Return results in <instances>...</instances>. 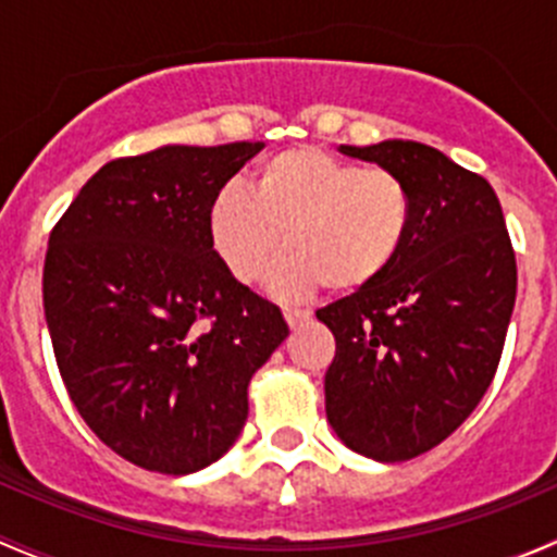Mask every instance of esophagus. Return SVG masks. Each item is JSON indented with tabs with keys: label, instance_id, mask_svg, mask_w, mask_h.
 <instances>
[{
	"label": "esophagus",
	"instance_id": "obj_1",
	"mask_svg": "<svg viewBox=\"0 0 557 557\" xmlns=\"http://www.w3.org/2000/svg\"><path fill=\"white\" fill-rule=\"evenodd\" d=\"M283 314H285V323H288L290 329H301V325L310 320V310H296V307H285Z\"/></svg>",
	"mask_w": 557,
	"mask_h": 557
}]
</instances>
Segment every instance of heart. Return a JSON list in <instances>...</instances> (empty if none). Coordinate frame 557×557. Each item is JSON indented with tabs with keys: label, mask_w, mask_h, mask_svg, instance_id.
Returning a JSON list of instances; mask_svg holds the SVG:
<instances>
[{
	"label": "heart",
	"mask_w": 557,
	"mask_h": 557,
	"mask_svg": "<svg viewBox=\"0 0 557 557\" xmlns=\"http://www.w3.org/2000/svg\"><path fill=\"white\" fill-rule=\"evenodd\" d=\"M207 223L212 247L239 283H258L285 245L272 272L274 294L290 299L320 285L358 294L401 258L414 196L398 172L301 145L263 161L250 190H218Z\"/></svg>",
	"instance_id": "heart-1"
}]
</instances>
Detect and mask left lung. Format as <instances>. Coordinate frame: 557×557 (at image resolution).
<instances>
[{
  "label": "left lung",
  "instance_id": "1",
  "mask_svg": "<svg viewBox=\"0 0 557 557\" xmlns=\"http://www.w3.org/2000/svg\"><path fill=\"white\" fill-rule=\"evenodd\" d=\"M339 150L398 172L414 196L412 237L391 272L318 310L336 339L331 429L350 450L396 463L445 442L491 387L518 263L485 177L412 139Z\"/></svg>",
  "mask_w": 557,
  "mask_h": 557
}]
</instances>
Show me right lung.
Here are the masks:
<instances>
[{"label": "right lung", "mask_w": 557, "mask_h": 557, "mask_svg": "<svg viewBox=\"0 0 557 557\" xmlns=\"http://www.w3.org/2000/svg\"><path fill=\"white\" fill-rule=\"evenodd\" d=\"M263 143L164 145L104 164L48 239L42 305L88 429L148 471L190 474L247 420V385L288 336L280 307L234 280L210 205Z\"/></svg>", "instance_id": "right-lung-1"}]
</instances>
